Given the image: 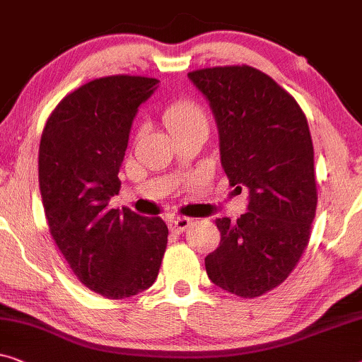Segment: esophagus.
I'll list each match as a JSON object with an SVG mask.
<instances>
[{"label": "esophagus", "mask_w": 362, "mask_h": 362, "mask_svg": "<svg viewBox=\"0 0 362 362\" xmlns=\"http://www.w3.org/2000/svg\"><path fill=\"white\" fill-rule=\"evenodd\" d=\"M190 218H185V216H174L172 220L169 221V228L172 231H177V233H182L185 231L188 226H190Z\"/></svg>", "instance_id": "esophagus-1"}]
</instances>
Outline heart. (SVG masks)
I'll list each match as a JSON object with an SVG mask.
<instances>
[{
    "label": "heart",
    "mask_w": 362,
    "mask_h": 362,
    "mask_svg": "<svg viewBox=\"0 0 362 362\" xmlns=\"http://www.w3.org/2000/svg\"><path fill=\"white\" fill-rule=\"evenodd\" d=\"M162 121L174 137L187 134L205 136L210 128L205 106L193 98H179L165 105L162 110Z\"/></svg>",
    "instance_id": "obj_1"
}]
</instances>
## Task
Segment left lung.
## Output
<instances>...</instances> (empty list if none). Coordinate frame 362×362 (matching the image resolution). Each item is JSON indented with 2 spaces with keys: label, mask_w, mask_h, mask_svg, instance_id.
I'll use <instances>...</instances> for the list:
<instances>
[{
  "label": "left lung",
  "mask_w": 362,
  "mask_h": 362,
  "mask_svg": "<svg viewBox=\"0 0 362 362\" xmlns=\"http://www.w3.org/2000/svg\"><path fill=\"white\" fill-rule=\"evenodd\" d=\"M220 131L231 187L249 190L247 211L216 218L221 243L205 257L210 281L256 298L287 279L308 246L318 192L307 116L277 81L249 65L188 72Z\"/></svg>",
  "instance_id": "1"
}]
</instances>
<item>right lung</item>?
<instances>
[{"label":"right lung","mask_w":362,"mask_h":362,"mask_svg":"<svg viewBox=\"0 0 362 362\" xmlns=\"http://www.w3.org/2000/svg\"><path fill=\"white\" fill-rule=\"evenodd\" d=\"M159 80L110 75L55 106L39 146V187L50 236L86 288L119 300L149 288L167 247L165 223L110 208L132 119Z\"/></svg>","instance_id":"right-lung-1"}]
</instances>
